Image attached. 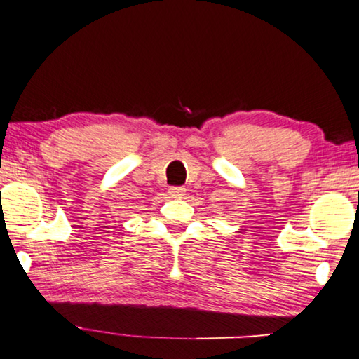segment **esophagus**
<instances>
[{"label":"esophagus","mask_w":359,"mask_h":359,"mask_svg":"<svg viewBox=\"0 0 359 359\" xmlns=\"http://www.w3.org/2000/svg\"><path fill=\"white\" fill-rule=\"evenodd\" d=\"M168 193L171 194L172 198H180V196H184V194H185V188L184 187H169Z\"/></svg>","instance_id":"esophagus-1"}]
</instances>
